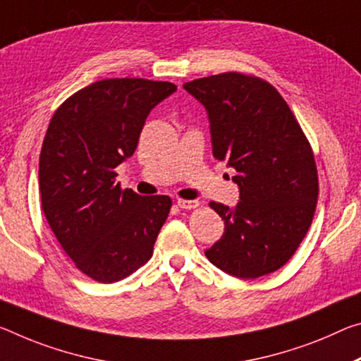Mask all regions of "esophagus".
<instances>
[{
	"label": "esophagus",
	"instance_id": "esophagus-1",
	"mask_svg": "<svg viewBox=\"0 0 361 361\" xmlns=\"http://www.w3.org/2000/svg\"><path fill=\"white\" fill-rule=\"evenodd\" d=\"M176 204H178L180 209H185V210L196 209L197 205H199L197 201H188V199H178V201H176Z\"/></svg>",
	"mask_w": 361,
	"mask_h": 361
}]
</instances>
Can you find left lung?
I'll return each instance as SVG.
<instances>
[{
    "instance_id": "left-lung-1",
    "label": "left lung",
    "mask_w": 361,
    "mask_h": 361,
    "mask_svg": "<svg viewBox=\"0 0 361 361\" xmlns=\"http://www.w3.org/2000/svg\"><path fill=\"white\" fill-rule=\"evenodd\" d=\"M205 107L212 152L236 170V207L210 202L225 233L205 257L231 276L276 271L312 225L318 173L310 142L288 102L265 80L225 72L183 85Z\"/></svg>"
}]
</instances>
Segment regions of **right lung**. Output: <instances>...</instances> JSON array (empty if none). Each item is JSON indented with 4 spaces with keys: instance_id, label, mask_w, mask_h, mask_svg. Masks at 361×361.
Segmentation results:
<instances>
[{
    "instance_id": "obj_1",
    "label": "right lung",
    "mask_w": 361,
    "mask_h": 361,
    "mask_svg": "<svg viewBox=\"0 0 361 361\" xmlns=\"http://www.w3.org/2000/svg\"><path fill=\"white\" fill-rule=\"evenodd\" d=\"M175 91L170 82L99 80L51 118L39 154L42 207L62 249L94 281L127 278L152 257L171 199L122 191L116 167L133 156L149 112Z\"/></svg>"
}]
</instances>
